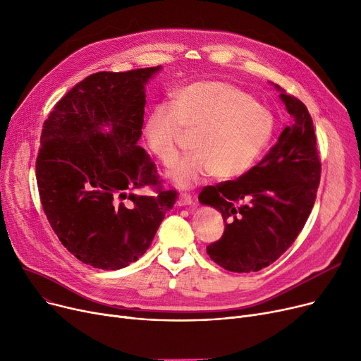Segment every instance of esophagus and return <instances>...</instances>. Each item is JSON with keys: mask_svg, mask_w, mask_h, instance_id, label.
Returning a JSON list of instances; mask_svg holds the SVG:
<instances>
[{"mask_svg": "<svg viewBox=\"0 0 361 361\" xmlns=\"http://www.w3.org/2000/svg\"><path fill=\"white\" fill-rule=\"evenodd\" d=\"M192 203H193V197L190 195H187V193H183L178 197V200H177L178 206H188V204H192Z\"/></svg>", "mask_w": 361, "mask_h": 361, "instance_id": "34e87169", "label": "esophagus"}]
</instances>
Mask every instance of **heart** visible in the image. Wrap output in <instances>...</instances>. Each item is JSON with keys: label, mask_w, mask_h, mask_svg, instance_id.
<instances>
[{"label": "heart", "mask_w": 361, "mask_h": 361, "mask_svg": "<svg viewBox=\"0 0 361 361\" xmlns=\"http://www.w3.org/2000/svg\"><path fill=\"white\" fill-rule=\"evenodd\" d=\"M183 130L196 133V152L171 166L168 176L178 187H190L209 174L231 180L249 173L274 140L276 117L243 87L206 79L178 87L171 105L149 111L143 126L147 150L164 165L173 164Z\"/></svg>", "instance_id": "b5f03b06"}]
</instances>
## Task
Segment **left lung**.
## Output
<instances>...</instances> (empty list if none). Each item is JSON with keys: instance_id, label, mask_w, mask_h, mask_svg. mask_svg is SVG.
<instances>
[{"instance_id": "obj_1", "label": "left lung", "mask_w": 361, "mask_h": 361, "mask_svg": "<svg viewBox=\"0 0 361 361\" xmlns=\"http://www.w3.org/2000/svg\"><path fill=\"white\" fill-rule=\"evenodd\" d=\"M281 99L293 124L269 154L237 180L206 185L199 195L224 218L222 237L206 252L226 271L269 267L295 241L313 209L322 171L313 120L298 98L282 92Z\"/></svg>"}]
</instances>
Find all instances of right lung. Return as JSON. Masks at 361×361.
Masks as SVG:
<instances>
[{
  "label": "right lung",
  "mask_w": 361,
  "mask_h": 361,
  "mask_svg": "<svg viewBox=\"0 0 361 361\" xmlns=\"http://www.w3.org/2000/svg\"><path fill=\"white\" fill-rule=\"evenodd\" d=\"M159 68L93 73L44 123L36 158L42 209L64 247L93 268L114 271L137 260L177 200L137 145L145 85ZM146 186L156 195L130 193Z\"/></svg>",
  "instance_id": "1"
}]
</instances>
